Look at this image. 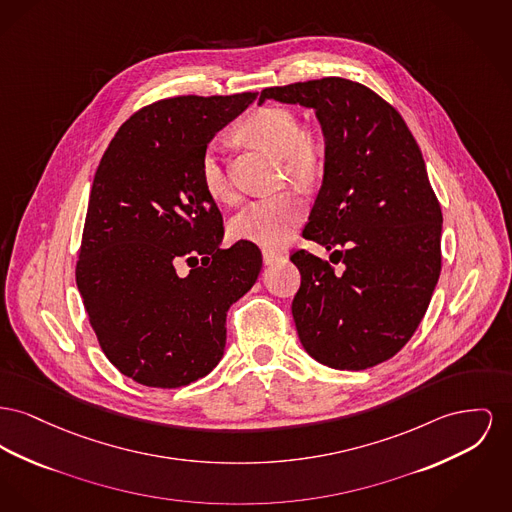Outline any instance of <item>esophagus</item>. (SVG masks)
Here are the masks:
<instances>
[{"label": "esophagus", "mask_w": 512, "mask_h": 512, "mask_svg": "<svg viewBox=\"0 0 512 512\" xmlns=\"http://www.w3.org/2000/svg\"><path fill=\"white\" fill-rule=\"evenodd\" d=\"M282 255L280 253H276V251H269V249H265L263 251V261L267 263V265H271L274 261H278Z\"/></svg>", "instance_id": "34e87169"}]
</instances>
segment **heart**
Here are the masks:
<instances>
[{
	"instance_id": "b5f03b06",
	"label": "heart",
	"mask_w": 512,
	"mask_h": 512,
	"mask_svg": "<svg viewBox=\"0 0 512 512\" xmlns=\"http://www.w3.org/2000/svg\"><path fill=\"white\" fill-rule=\"evenodd\" d=\"M241 133L257 145L282 156L284 166L296 180L313 181L325 160L321 139L301 125L300 116L286 106H263L241 123ZM199 180L214 201H230L234 195L228 172L222 162V145L211 143L199 162ZM307 205L298 193L282 191L257 199L238 212L230 222L236 240L255 243L263 249L288 245L301 222Z\"/></svg>"
}]
</instances>
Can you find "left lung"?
I'll list each match as a JSON object with an SVG mask.
<instances>
[{"label": "left lung", "mask_w": 512, "mask_h": 512, "mask_svg": "<svg viewBox=\"0 0 512 512\" xmlns=\"http://www.w3.org/2000/svg\"><path fill=\"white\" fill-rule=\"evenodd\" d=\"M313 108L325 133V178L305 240L346 269L298 249L292 315L311 358L360 371L398 354L427 311L441 274L443 214L406 121L365 85L325 77L261 91Z\"/></svg>", "instance_id": "1"}]
</instances>
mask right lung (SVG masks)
<instances>
[{
	"instance_id": "1",
	"label": "right lung",
	"mask_w": 512,
	"mask_h": 512,
	"mask_svg": "<svg viewBox=\"0 0 512 512\" xmlns=\"http://www.w3.org/2000/svg\"><path fill=\"white\" fill-rule=\"evenodd\" d=\"M257 98L172 96L135 112L92 181L77 288L112 365L154 389H178L224 356L226 313L255 284V243L222 249V214L199 180L218 129ZM192 271L181 277L175 267Z\"/></svg>"
}]
</instances>
